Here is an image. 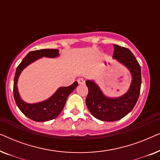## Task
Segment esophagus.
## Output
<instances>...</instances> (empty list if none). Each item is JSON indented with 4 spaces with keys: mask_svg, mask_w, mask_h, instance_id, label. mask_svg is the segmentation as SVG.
<instances>
[{
    "mask_svg": "<svg viewBox=\"0 0 160 160\" xmlns=\"http://www.w3.org/2000/svg\"><path fill=\"white\" fill-rule=\"evenodd\" d=\"M77 82L78 83V84H84V83H85V81L84 80V78H78Z\"/></svg>",
    "mask_w": 160,
    "mask_h": 160,
    "instance_id": "1",
    "label": "esophagus"
}]
</instances>
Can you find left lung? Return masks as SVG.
Returning <instances> with one entry per match:
<instances>
[{"mask_svg": "<svg viewBox=\"0 0 160 160\" xmlns=\"http://www.w3.org/2000/svg\"><path fill=\"white\" fill-rule=\"evenodd\" d=\"M113 58L124 65L132 76L130 86L126 93L117 98L104 95L93 80L86 81L89 92L86 105L96 119L106 122L121 119L132 110L139 98L141 85V71L138 62L128 48L113 44Z\"/></svg>", "mask_w": 160, "mask_h": 160, "instance_id": "obj_1", "label": "left lung"}]
</instances>
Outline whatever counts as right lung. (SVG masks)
Returning <instances> with one entry per match:
<instances>
[{
    "instance_id": "right-lung-1",
    "label": "right lung",
    "mask_w": 160,
    "mask_h": 160,
    "mask_svg": "<svg viewBox=\"0 0 160 160\" xmlns=\"http://www.w3.org/2000/svg\"><path fill=\"white\" fill-rule=\"evenodd\" d=\"M59 55L60 54L58 49H45L30 52L17 68L14 79V97L15 102L19 110L26 117L33 121L47 122L58 117L64 108L68 97L77 87L78 82H75L68 87H60L51 97L43 101L36 103H28L21 98L17 87L19 75L26 67L38 59L43 57L55 58Z\"/></svg>"
}]
</instances>
